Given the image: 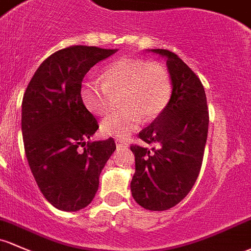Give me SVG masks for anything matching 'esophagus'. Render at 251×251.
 <instances>
[{
	"label": "esophagus",
	"instance_id": "34e87169",
	"mask_svg": "<svg viewBox=\"0 0 251 251\" xmlns=\"http://www.w3.org/2000/svg\"><path fill=\"white\" fill-rule=\"evenodd\" d=\"M115 142H116V146H117V148H122V147H128L129 146L128 142L123 141V140H121V139H116Z\"/></svg>",
	"mask_w": 251,
	"mask_h": 251
}]
</instances>
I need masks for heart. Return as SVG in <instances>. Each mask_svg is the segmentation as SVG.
I'll return each mask as SVG.
<instances>
[{
	"label": "heart",
	"mask_w": 251,
	"mask_h": 251,
	"mask_svg": "<svg viewBox=\"0 0 251 251\" xmlns=\"http://www.w3.org/2000/svg\"><path fill=\"white\" fill-rule=\"evenodd\" d=\"M120 93V111L105 117L100 131L106 136L125 137L141 125L163 114L171 98V80L160 64L123 57L106 66L101 82L87 81L81 88V100L94 115L111 110L112 97Z\"/></svg>",
	"instance_id": "1"
}]
</instances>
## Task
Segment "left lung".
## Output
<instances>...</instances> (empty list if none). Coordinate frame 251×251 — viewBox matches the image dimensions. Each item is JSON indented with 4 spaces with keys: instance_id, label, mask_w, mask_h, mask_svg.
Instances as JSON below:
<instances>
[{
    "instance_id": "1",
    "label": "left lung",
    "mask_w": 251,
    "mask_h": 251,
    "mask_svg": "<svg viewBox=\"0 0 251 251\" xmlns=\"http://www.w3.org/2000/svg\"><path fill=\"white\" fill-rule=\"evenodd\" d=\"M166 58L172 93L163 114L139 133L152 148L130 146L135 174L130 183L134 200L150 211H166L180 202L200 174L208 134L204 88L176 53L152 49Z\"/></svg>"
}]
</instances>
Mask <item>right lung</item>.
<instances>
[{
  "mask_svg": "<svg viewBox=\"0 0 251 251\" xmlns=\"http://www.w3.org/2000/svg\"><path fill=\"white\" fill-rule=\"evenodd\" d=\"M116 51L86 45L56 51L24 94L21 130L29 169L45 199L61 211L76 212L92 202L116 150L111 137L87 141L99 126L81 100L85 75Z\"/></svg>",
  "mask_w": 251,
  "mask_h": 251,
  "instance_id": "right-lung-1",
  "label": "right lung"
}]
</instances>
